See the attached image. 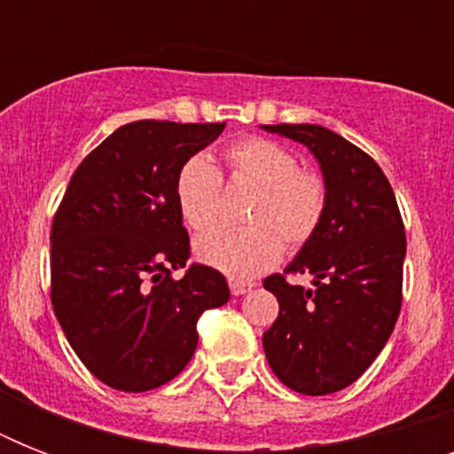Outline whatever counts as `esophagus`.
<instances>
[{"mask_svg":"<svg viewBox=\"0 0 454 454\" xmlns=\"http://www.w3.org/2000/svg\"><path fill=\"white\" fill-rule=\"evenodd\" d=\"M228 287H231V292H233L235 297H240V294H247V292L252 290V283H242V280H231V283H228Z\"/></svg>","mask_w":454,"mask_h":454,"instance_id":"esophagus-1","label":"esophagus"}]
</instances>
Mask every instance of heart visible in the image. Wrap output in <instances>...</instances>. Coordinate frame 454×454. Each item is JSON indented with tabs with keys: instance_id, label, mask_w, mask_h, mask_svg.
I'll return each instance as SVG.
<instances>
[{
	"instance_id": "1",
	"label": "heart",
	"mask_w": 454,
	"mask_h": 454,
	"mask_svg": "<svg viewBox=\"0 0 454 454\" xmlns=\"http://www.w3.org/2000/svg\"><path fill=\"white\" fill-rule=\"evenodd\" d=\"M228 178L254 185L247 228H214L200 235L195 256L233 280H252L287 249H299L317 233L327 212V184L320 171L301 167L287 145L245 137L223 151ZM223 178L205 155H192L176 174V205L192 231H207L219 216Z\"/></svg>"
}]
</instances>
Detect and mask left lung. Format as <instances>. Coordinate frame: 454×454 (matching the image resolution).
Returning a JSON list of instances; mask_svg holds the SVG:
<instances>
[{
    "label": "left lung",
    "instance_id": "obj_1",
    "mask_svg": "<svg viewBox=\"0 0 454 454\" xmlns=\"http://www.w3.org/2000/svg\"><path fill=\"white\" fill-rule=\"evenodd\" d=\"M309 148L327 184V212L294 262L263 280L280 303L263 332L270 370L303 395L358 380L394 332L403 303L405 228L394 188L372 157L320 124H266ZM314 276L306 291L287 275Z\"/></svg>",
    "mask_w": 454,
    "mask_h": 454
}]
</instances>
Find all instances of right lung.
<instances>
[{
  "label": "right lung",
  "mask_w": 454,
  "mask_h": 454,
  "mask_svg": "<svg viewBox=\"0 0 454 454\" xmlns=\"http://www.w3.org/2000/svg\"><path fill=\"white\" fill-rule=\"evenodd\" d=\"M223 127L124 124L82 160L53 214V313L110 388L141 394L174 380L195 353L198 317L231 297L219 270L188 266L191 238L176 205L178 169Z\"/></svg>",
  "instance_id": "1"
}]
</instances>
